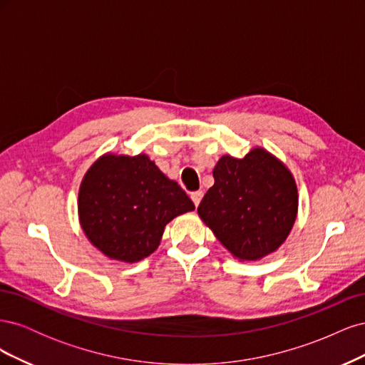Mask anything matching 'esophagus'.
<instances>
[{
	"instance_id": "obj_1",
	"label": "esophagus",
	"mask_w": 365,
	"mask_h": 365,
	"mask_svg": "<svg viewBox=\"0 0 365 365\" xmlns=\"http://www.w3.org/2000/svg\"><path fill=\"white\" fill-rule=\"evenodd\" d=\"M202 196H204V193H202L201 190H197V192H192V193H190L192 201H193V204H195L196 207L200 205V202H201V200H202Z\"/></svg>"
}]
</instances>
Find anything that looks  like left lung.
<instances>
[{
	"label": "left lung",
	"instance_id": "1",
	"mask_svg": "<svg viewBox=\"0 0 365 365\" xmlns=\"http://www.w3.org/2000/svg\"><path fill=\"white\" fill-rule=\"evenodd\" d=\"M215 184L197 215L239 260H259L277 250L297 217V184L288 168L268 150L254 148L244 158L224 155Z\"/></svg>",
	"mask_w": 365,
	"mask_h": 365
}]
</instances>
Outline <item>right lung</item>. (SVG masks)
<instances>
[{
  "label": "right lung",
  "instance_id": "obj_1",
  "mask_svg": "<svg viewBox=\"0 0 365 365\" xmlns=\"http://www.w3.org/2000/svg\"><path fill=\"white\" fill-rule=\"evenodd\" d=\"M195 204L145 153L106 155L85 173L79 220L91 244L109 259L134 263L160 245L164 227Z\"/></svg>",
  "mask_w": 365,
  "mask_h": 365
}]
</instances>
